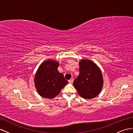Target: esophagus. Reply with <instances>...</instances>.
Instances as JSON below:
<instances>
[{"label": "esophagus", "instance_id": "1", "mask_svg": "<svg viewBox=\"0 0 133 133\" xmlns=\"http://www.w3.org/2000/svg\"><path fill=\"white\" fill-rule=\"evenodd\" d=\"M69 82L70 84H72L73 82H74V79H73V78H71V79L69 80Z\"/></svg>", "mask_w": 133, "mask_h": 133}]
</instances>
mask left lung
<instances>
[{"mask_svg": "<svg viewBox=\"0 0 133 133\" xmlns=\"http://www.w3.org/2000/svg\"><path fill=\"white\" fill-rule=\"evenodd\" d=\"M80 74L74 81V85L80 96L92 99L99 94L103 85L101 70L92 61L81 59L79 63Z\"/></svg>", "mask_w": 133, "mask_h": 133, "instance_id": "1", "label": "left lung"}]
</instances>
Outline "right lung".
<instances>
[{"instance_id": "right-lung-1", "label": "right lung", "mask_w": 133, "mask_h": 133, "mask_svg": "<svg viewBox=\"0 0 133 133\" xmlns=\"http://www.w3.org/2000/svg\"><path fill=\"white\" fill-rule=\"evenodd\" d=\"M59 62L46 59L40 64L36 71L34 84L37 92L41 97L52 99L61 92L68 84L63 75L58 71Z\"/></svg>"}]
</instances>
